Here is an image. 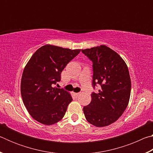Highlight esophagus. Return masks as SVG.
Instances as JSON below:
<instances>
[{
  "label": "esophagus",
  "mask_w": 153,
  "mask_h": 153,
  "mask_svg": "<svg viewBox=\"0 0 153 153\" xmlns=\"http://www.w3.org/2000/svg\"><path fill=\"white\" fill-rule=\"evenodd\" d=\"M74 94L75 96H76V97H77V96L79 94V92H75V93H74Z\"/></svg>",
  "instance_id": "1"
}]
</instances>
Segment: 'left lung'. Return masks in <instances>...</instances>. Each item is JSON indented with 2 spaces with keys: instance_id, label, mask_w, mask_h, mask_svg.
<instances>
[{
  "instance_id": "1",
  "label": "left lung",
  "mask_w": 153,
  "mask_h": 153,
  "mask_svg": "<svg viewBox=\"0 0 153 153\" xmlns=\"http://www.w3.org/2000/svg\"><path fill=\"white\" fill-rule=\"evenodd\" d=\"M82 52L93 63V88L97 84L101 87L98 93H92L91 102L83 108L85 117L94 126H107L117 121L128 107L131 93L128 66L115 51L105 45Z\"/></svg>"
}]
</instances>
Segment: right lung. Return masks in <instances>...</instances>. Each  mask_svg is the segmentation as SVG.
Segmentation results:
<instances>
[{
    "label": "right lung",
    "mask_w": 153,
    "mask_h": 153,
    "mask_svg": "<svg viewBox=\"0 0 153 153\" xmlns=\"http://www.w3.org/2000/svg\"><path fill=\"white\" fill-rule=\"evenodd\" d=\"M80 51L46 45L27 62L22 74L21 94L28 113L38 122L53 125L64 117L73 99L68 92L53 86L61 81L62 71Z\"/></svg>",
    "instance_id": "add662e5"
}]
</instances>
